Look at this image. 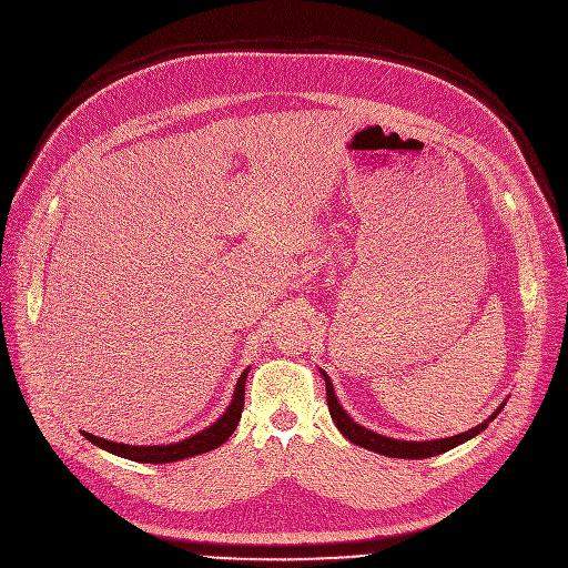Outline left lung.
<instances>
[{
	"instance_id": "1",
	"label": "left lung",
	"mask_w": 568,
	"mask_h": 568,
	"mask_svg": "<svg viewBox=\"0 0 568 568\" xmlns=\"http://www.w3.org/2000/svg\"><path fill=\"white\" fill-rule=\"evenodd\" d=\"M324 383H326V403H328V412H331V418L335 423V427L343 432L345 438H349L352 443L365 447V449H372V452H378V455H385V457H394V459H427V457H436V455H443V452L457 447L470 438H475L477 434H481L490 420L497 418V414L504 409L506 400L484 420L479 423L477 427L468 429V432H462V434H455V436H445V438H432V440H403V438H392V436H383L378 432H372L367 429L365 425L356 423L347 409L339 405L337 396H335V389H333V383L328 378V374L324 369H320Z\"/></svg>"
}]
</instances>
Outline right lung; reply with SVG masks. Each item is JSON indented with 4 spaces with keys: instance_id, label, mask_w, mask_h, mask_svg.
<instances>
[{
    "instance_id": "obj_1",
    "label": "right lung",
    "mask_w": 568,
    "mask_h": 568,
    "mask_svg": "<svg viewBox=\"0 0 568 568\" xmlns=\"http://www.w3.org/2000/svg\"><path fill=\"white\" fill-rule=\"evenodd\" d=\"M248 372H251V367H246L244 374L240 376V381L235 385L233 400L229 407H225V412L212 425H207L205 429H201L183 440L168 443V445H130V443L106 440V438L93 436L89 432H82V436L87 440H91L93 445H98L100 449L111 452V455L130 459V462H139V464H174V462H183V459L203 455V452H210V449H216L219 445H223L237 429V423L244 412V392H246Z\"/></svg>"
}]
</instances>
